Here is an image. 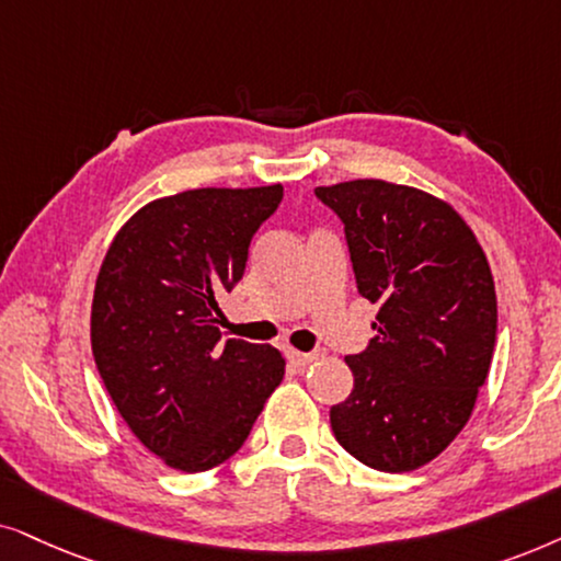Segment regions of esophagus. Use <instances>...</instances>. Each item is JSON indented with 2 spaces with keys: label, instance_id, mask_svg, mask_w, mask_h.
Masks as SVG:
<instances>
[{
  "label": "esophagus",
  "instance_id": "1",
  "mask_svg": "<svg viewBox=\"0 0 561 561\" xmlns=\"http://www.w3.org/2000/svg\"><path fill=\"white\" fill-rule=\"evenodd\" d=\"M287 354V358H289V364H295V367H308V364H312L318 358V354H302V351H295V348H287L285 351Z\"/></svg>",
  "mask_w": 561,
  "mask_h": 561
}]
</instances>
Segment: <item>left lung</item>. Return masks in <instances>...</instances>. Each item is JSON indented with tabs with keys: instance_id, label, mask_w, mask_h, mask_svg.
<instances>
[{
	"instance_id": "1",
	"label": "left lung",
	"mask_w": 561,
	"mask_h": 561,
	"mask_svg": "<svg viewBox=\"0 0 561 561\" xmlns=\"http://www.w3.org/2000/svg\"><path fill=\"white\" fill-rule=\"evenodd\" d=\"M346 230L377 335L346 356L354 390L331 408L335 442L379 472H413L465 428L497 339L495 282L461 215L415 186H318Z\"/></svg>"
}]
</instances>
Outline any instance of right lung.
<instances>
[{
	"instance_id": "1",
	"label": "right lung",
	"mask_w": 561,
	"mask_h": 561,
	"mask_svg": "<svg viewBox=\"0 0 561 561\" xmlns=\"http://www.w3.org/2000/svg\"><path fill=\"white\" fill-rule=\"evenodd\" d=\"M282 184L186 190L119 228L96 276L92 354L117 413L179 472H207L241 449L285 377L272 346L222 341L220 297L245 272L251 238Z\"/></svg>"
}]
</instances>
